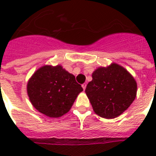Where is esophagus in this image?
I'll return each instance as SVG.
<instances>
[{"mask_svg": "<svg viewBox=\"0 0 156 156\" xmlns=\"http://www.w3.org/2000/svg\"><path fill=\"white\" fill-rule=\"evenodd\" d=\"M82 87H83V90H85V89H86V87H87V84H86V83H83V85H82Z\"/></svg>", "mask_w": 156, "mask_h": 156, "instance_id": "34e87169", "label": "esophagus"}]
</instances>
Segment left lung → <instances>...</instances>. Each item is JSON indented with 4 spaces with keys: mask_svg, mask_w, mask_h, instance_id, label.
Instances as JSON below:
<instances>
[{
    "mask_svg": "<svg viewBox=\"0 0 156 156\" xmlns=\"http://www.w3.org/2000/svg\"><path fill=\"white\" fill-rule=\"evenodd\" d=\"M85 92L93 110L101 117L115 118L133 103L137 94V83L133 76L116 63L100 67L92 73Z\"/></svg>",
    "mask_w": 156,
    "mask_h": 156,
    "instance_id": "8db88e82",
    "label": "left lung"
}]
</instances>
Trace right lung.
<instances>
[{
    "mask_svg": "<svg viewBox=\"0 0 156 156\" xmlns=\"http://www.w3.org/2000/svg\"><path fill=\"white\" fill-rule=\"evenodd\" d=\"M83 89L75 77L61 66H44L27 83L30 103L38 111L52 118L67 113Z\"/></svg>",
    "mask_w": 156,
    "mask_h": 156,
    "instance_id": "1",
    "label": "right lung"
}]
</instances>
